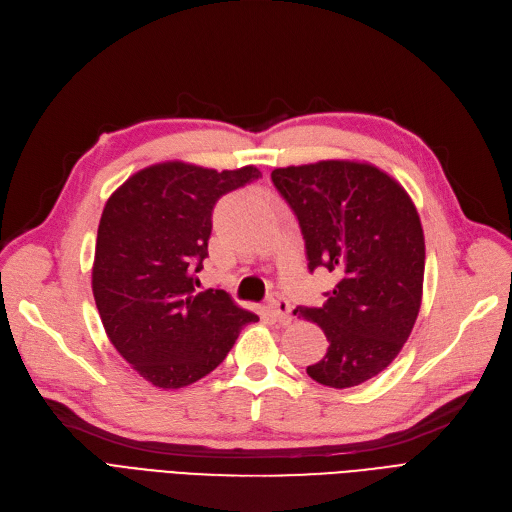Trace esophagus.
Wrapping results in <instances>:
<instances>
[{"label":"esophagus","instance_id":"esophagus-1","mask_svg":"<svg viewBox=\"0 0 512 512\" xmlns=\"http://www.w3.org/2000/svg\"><path fill=\"white\" fill-rule=\"evenodd\" d=\"M268 311L274 316V320L280 324V326H288L293 320V314H291V303H288L282 295H272L270 303H268Z\"/></svg>","mask_w":512,"mask_h":512}]
</instances>
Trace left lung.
<instances>
[{"label":"left lung","instance_id":"obj_1","mask_svg":"<svg viewBox=\"0 0 512 512\" xmlns=\"http://www.w3.org/2000/svg\"><path fill=\"white\" fill-rule=\"evenodd\" d=\"M272 182L299 219L309 270L324 265L339 276L322 307L295 309L330 343L307 374L332 389L362 385L397 358L418 318L425 278L418 211L402 184L362 161L278 167Z\"/></svg>","mask_w":512,"mask_h":512}]
</instances>
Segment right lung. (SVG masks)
I'll return each mask as SVG.
<instances>
[{
  "label": "right lung",
  "instance_id": "right-lung-1",
  "mask_svg": "<svg viewBox=\"0 0 512 512\" xmlns=\"http://www.w3.org/2000/svg\"><path fill=\"white\" fill-rule=\"evenodd\" d=\"M261 177L184 161L140 169L104 205L92 291L106 337L142 379L182 389L213 372L259 318L226 291L194 293L219 196Z\"/></svg>",
  "mask_w": 512,
  "mask_h": 512
}]
</instances>
